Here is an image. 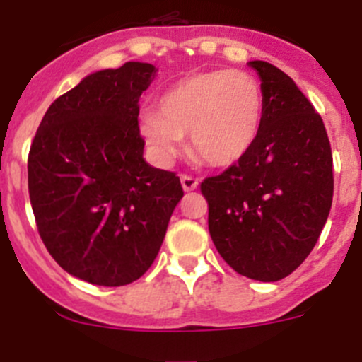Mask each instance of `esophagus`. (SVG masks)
<instances>
[{"instance_id":"1","label":"esophagus","mask_w":362,"mask_h":362,"mask_svg":"<svg viewBox=\"0 0 362 362\" xmlns=\"http://www.w3.org/2000/svg\"><path fill=\"white\" fill-rule=\"evenodd\" d=\"M180 182H182V187H184V191H194L199 184L198 178L191 177V175H182Z\"/></svg>"}]
</instances>
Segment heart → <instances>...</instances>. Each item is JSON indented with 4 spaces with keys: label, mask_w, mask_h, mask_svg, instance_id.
<instances>
[{
    "label": "heart",
    "mask_w": 362,
    "mask_h": 362,
    "mask_svg": "<svg viewBox=\"0 0 362 362\" xmlns=\"http://www.w3.org/2000/svg\"><path fill=\"white\" fill-rule=\"evenodd\" d=\"M265 111L259 81L244 70H206L170 86L156 113L139 118V132L153 156L168 163L182 136L189 150L212 166L238 163L255 145Z\"/></svg>",
    "instance_id": "obj_1"
}]
</instances>
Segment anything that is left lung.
Here are the masks:
<instances>
[{"instance_id": "8db88e82", "label": "left lung", "mask_w": 362, "mask_h": 362, "mask_svg": "<svg viewBox=\"0 0 362 362\" xmlns=\"http://www.w3.org/2000/svg\"><path fill=\"white\" fill-rule=\"evenodd\" d=\"M262 79L265 111L255 145L202 182L209 231L224 262L245 278L279 281L308 258L332 205L327 132L292 77L249 62Z\"/></svg>"}]
</instances>
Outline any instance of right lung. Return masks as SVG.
Here are the masks:
<instances>
[{"instance_id":"add662e5","label":"right lung","mask_w":362,"mask_h":362,"mask_svg":"<svg viewBox=\"0 0 362 362\" xmlns=\"http://www.w3.org/2000/svg\"><path fill=\"white\" fill-rule=\"evenodd\" d=\"M150 63L84 77L45 111L28 156L38 233L63 270L99 286L141 278L184 196L173 171L143 159L139 97Z\"/></svg>"}]
</instances>
